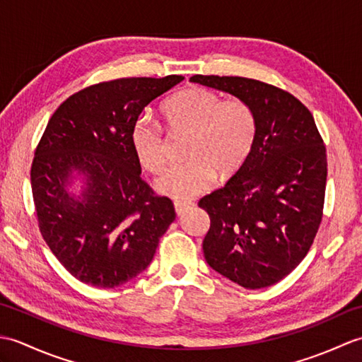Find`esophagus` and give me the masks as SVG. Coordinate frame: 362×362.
Here are the masks:
<instances>
[{"instance_id":"1","label":"esophagus","mask_w":362,"mask_h":362,"mask_svg":"<svg viewBox=\"0 0 362 362\" xmlns=\"http://www.w3.org/2000/svg\"><path fill=\"white\" fill-rule=\"evenodd\" d=\"M193 205H194V202H191V201H175L174 209H175L177 214H182L183 211L189 209V206H193Z\"/></svg>"}]
</instances>
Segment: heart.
Returning a JSON list of instances; mask_svg holds the SVG:
<instances>
[{
    "label": "heart",
    "mask_w": 362,
    "mask_h": 362,
    "mask_svg": "<svg viewBox=\"0 0 362 362\" xmlns=\"http://www.w3.org/2000/svg\"><path fill=\"white\" fill-rule=\"evenodd\" d=\"M168 134L187 136L185 163L169 169L156 182L161 194L187 201L209 191L216 173L233 175L255 144L258 117L243 98L222 99L216 91L189 87L173 95L161 107ZM135 157L146 171L160 174L169 161V138L157 122H136L130 134Z\"/></svg>",
    "instance_id": "obj_1"
}]
</instances>
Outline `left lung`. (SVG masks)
Wrapping results in <instances>:
<instances>
[{
    "mask_svg": "<svg viewBox=\"0 0 362 362\" xmlns=\"http://www.w3.org/2000/svg\"><path fill=\"white\" fill-rule=\"evenodd\" d=\"M193 82L243 98L258 135L245 163L199 201L210 216L206 263L247 289L271 286L300 264L324 216L327 149L311 112L271 83L196 74Z\"/></svg>",
    "mask_w": 362,
    "mask_h": 362,
    "instance_id": "left-lung-1",
    "label": "left lung"
}]
</instances>
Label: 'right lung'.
<instances>
[{"mask_svg": "<svg viewBox=\"0 0 362 362\" xmlns=\"http://www.w3.org/2000/svg\"><path fill=\"white\" fill-rule=\"evenodd\" d=\"M182 79L99 82L71 95L48 121L30 166L38 228L82 283L115 288L135 279L175 219L171 199L141 179L130 134L144 107ZM73 168L88 175L82 199L64 189Z\"/></svg>", "mask_w": 362, "mask_h": 362, "instance_id": "obj_1", "label": "right lung"}]
</instances>
